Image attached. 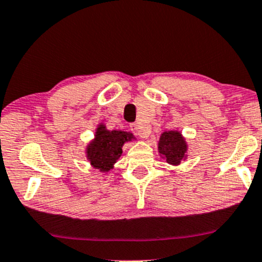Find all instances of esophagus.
<instances>
[{"label": "esophagus", "instance_id": "1", "mask_svg": "<svg viewBox=\"0 0 262 262\" xmlns=\"http://www.w3.org/2000/svg\"><path fill=\"white\" fill-rule=\"evenodd\" d=\"M129 128H130V130L133 132L135 135L140 137L141 139H145V138L149 137V132L145 130V129L141 128L139 124H137V123H132V124L129 125Z\"/></svg>", "mask_w": 262, "mask_h": 262}]
</instances>
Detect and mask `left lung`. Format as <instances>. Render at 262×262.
<instances>
[{
    "label": "left lung",
    "mask_w": 262,
    "mask_h": 262,
    "mask_svg": "<svg viewBox=\"0 0 262 262\" xmlns=\"http://www.w3.org/2000/svg\"><path fill=\"white\" fill-rule=\"evenodd\" d=\"M187 143L179 132H165L159 141V152L169 165L177 166L187 157Z\"/></svg>",
    "instance_id": "8db88e82"
}]
</instances>
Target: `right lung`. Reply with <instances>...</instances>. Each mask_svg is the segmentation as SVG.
<instances>
[{"label":"right lung","mask_w":262,"mask_h":262,"mask_svg":"<svg viewBox=\"0 0 262 262\" xmlns=\"http://www.w3.org/2000/svg\"><path fill=\"white\" fill-rule=\"evenodd\" d=\"M133 139V134L123 130H107L103 124L96 129L95 139L88 145L86 157L94 168L108 172L122 155L125 141Z\"/></svg>","instance_id":"add662e5"}]
</instances>
